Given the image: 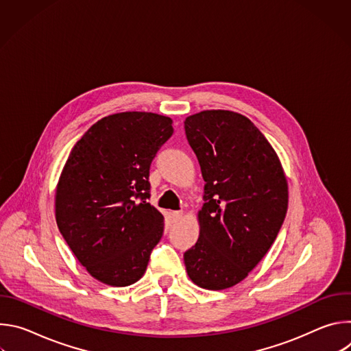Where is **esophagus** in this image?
<instances>
[{
	"label": "esophagus",
	"mask_w": 351,
	"mask_h": 351,
	"mask_svg": "<svg viewBox=\"0 0 351 351\" xmlns=\"http://www.w3.org/2000/svg\"><path fill=\"white\" fill-rule=\"evenodd\" d=\"M182 217H183V211H173V213H172L173 221H179Z\"/></svg>",
	"instance_id": "esophagus-1"
}]
</instances>
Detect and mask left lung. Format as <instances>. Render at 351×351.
I'll return each instance as SVG.
<instances>
[{
  "instance_id": "left-lung-1",
  "label": "left lung",
  "mask_w": 351,
  "mask_h": 351,
  "mask_svg": "<svg viewBox=\"0 0 351 351\" xmlns=\"http://www.w3.org/2000/svg\"><path fill=\"white\" fill-rule=\"evenodd\" d=\"M186 137L202 167L199 236L184 253L189 278L222 290L241 282L268 253L287 211V182L265 136L223 110L187 117Z\"/></svg>"
}]
</instances>
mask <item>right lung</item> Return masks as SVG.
<instances>
[{"mask_svg":"<svg viewBox=\"0 0 351 351\" xmlns=\"http://www.w3.org/2000/svg\"><path fill=\"white\" fill-rule=\"evenodd\" d=\"M172 119L121 112L95 122L75 144L56 193V219L87 272L129 286L145 272L164 232L149 198V165L172 136Z\"/></svg>","mask_w":351,"mask_h":351,"instance_id":"add662e5","label":"right lung"}]
</instances>
